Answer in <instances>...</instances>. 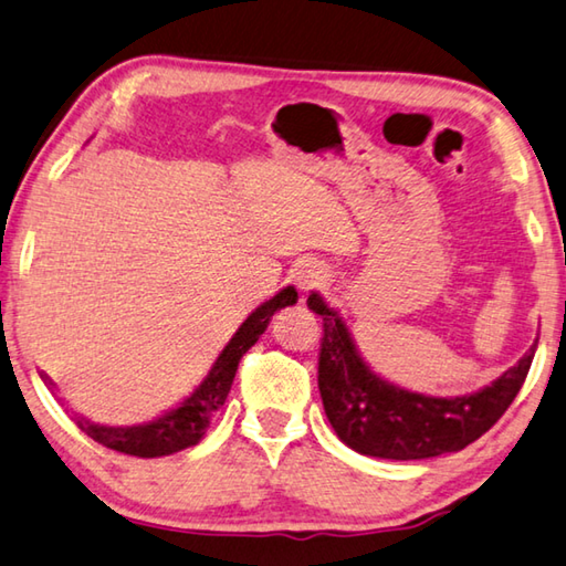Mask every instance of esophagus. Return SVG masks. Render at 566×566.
<instances>
[{
	"label": "esophagus",
	"instance_id": "esophagus-1",
	"mask_svg": "<svg viewBox=\"0 0 566 566\" xmlns=\"http://www.w3.org/2000/svg\"><path fill=\"white\" fill-rule=\"evenodd\" d=\"M293 277H295V285H298L301 293H308V291L321 289L323 281H325L323 268L315 265V263H301V265H295Z\"/></svg>",
	"mask_w": 566,
	"mask_h": 566
}]
</instances>
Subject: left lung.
I'll return each instance as SVG.
<instances>
[{"instance_id":"obj_1","label":"left lung","mask_w":566,"mask_h":566,"mask_svg":"<svg viewBox=\"0 0 566 566\" xmlns=\"http://www.w3.org/2000/svg\"><path fill=\"white\" fill-rule=\"evenodd\" d=\"M308 308L323 318L318 388L338 438L360 454L382 460H424L458 452L482 438L517 398L537 345L497 380L460 398H432L382 380L360 358L338 311L318 293Z\"/></svg>"}]
</instances>
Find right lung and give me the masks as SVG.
<instances>
[{"label": "right lung", "instance_id": "add662e5", "mask_svg": "<svg viewBox=\"0 0 566 566\" xmlns=\"http://www.w3.org/2000/svg\"><path fill=\"white\" fill-rule=\"evenodd\" d=\"M295 301H298V293H295L293 285H289V289L275 293L271 301L258 305L241 323V328L233 333V338L228 340L201 385L188 398H184V402H178L176 408L158 415L156 420L132 424V428H108V424H96L86 418H74L78 430L86 432L98 444H104V448L134 454V458H164V454L191 448V444L203 438L206 428L211 424L213 412L226 402L228 390H231L235 378L238 363H241L243 355L251 350V345H255V340L265 333L275 311L293 305ZM42 378L52 382L46 373Z\"/></svg>", "mask_w": 566, "mask_h": 566}]
</instances>
